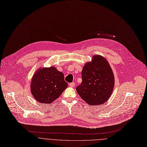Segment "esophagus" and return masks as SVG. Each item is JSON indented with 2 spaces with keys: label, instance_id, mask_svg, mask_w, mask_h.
<instances>
[{
  "label": "esophagus",
  "instance_id": "esophagus-1",
  "mask_svg": "<svg viewBox=\"0 0 147 147\" xmlns=\"http://www.w3.org/2000/svg\"><path fill=\"white\" fill-rule=\"evenodd\" d=\"M75 84L74 82H72V83H70V84H69V86H70L71 87H74V86H75Z\"/></svg>",
  "mask_w": 147,
  "mask_h": 147
}]
</instances>
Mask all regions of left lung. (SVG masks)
<instances>
[{"label":"left lung","instance_id":"left-lung-1","mask_svg":"<svg viewBox=\"0 0 147 147\" xmlns=\"http://www.w3.org/2000/svg\"><path fill=\"white\" fill-rule=\"evenodd\" d=\"M82 82L76 87L82 99L91 105L104 104L113 91L115 78L111 67L102 56H93L91 62H87L82 71Z\"/></svg>","mask_w":147,"mask_h":147}]
</instances>
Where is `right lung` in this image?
<instances>
[{"instance_id": "1", "label": "right lung", "mask_w": 147, "mask_h": 147, "mask_svg": "<svg viewBox=\"0 0 147 147\" xmlns=\"http://www.w3.org/2000/svg\"><path fill=\"white\" fill-rule=\"evenodd\" d=\"M64 75L56 67L39 69L33 75L30 91L34 98L42 104H51L57 99L67 87Z\"/></svg>"}]
</instances>
